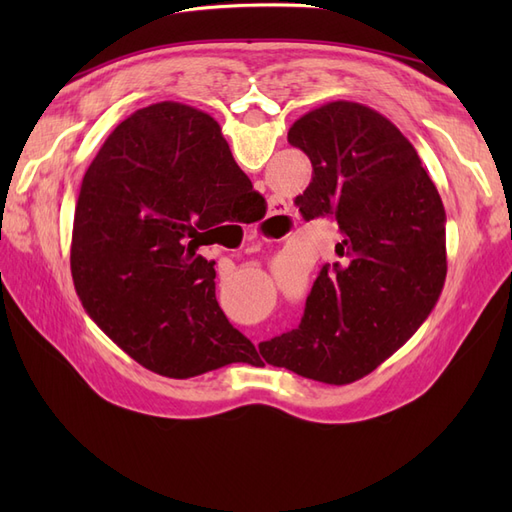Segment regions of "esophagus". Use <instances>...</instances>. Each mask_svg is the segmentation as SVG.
<instances>
[{"label": "esophagus", "mask_w": 512, "mask_h": 512, "mask_svg": "<svg viewBox=\"0 0 512 512\" xmlns=\"http://www.w3.org/2000/svg\"><path fill=\"white\" fill-rule=\"evenodd\" d=\"M286 211H288V207H286L284 200H280V198H271V213H269V220H273V222H280V220H284V218H286ZM250 239H256V235H252Z\"/></svg>", "instance_id": "1"}]
</instances>
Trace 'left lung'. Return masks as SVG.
Masks as SVG:
<instances>
[{"mask_svg":"<svg viewBox=\"0 0 512 512\" xmlns=\"http://www.w3.org/2000/svg\"><path fill=\"white\" fill-rule=\"evenodd\" d=\"M288 143L314 168L294 205L305 220L337 222L342 260L322 267L299 329L258 350L303 378L350 384L404 346L436 305L446 277L444 205L408 138L359 102L305 113Z\"/></svg>","mask_w":512,"mask_h":512,"instance_id":"1","label":"left lung"}]
</instances>
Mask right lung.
Instances as JSON below:
<instances>
[{"mask_svg": "<svg viewBox=\"0 0 512 512\" xmlns=\"http://www.w3.org/2000/svg\"><path fill=\"white\" fill-rule=\"evenodd\" d=\"M256 213L265 198L211 115L181 102L132 113L89 164L76 200L70 269L85 312L166 378L254 363V344L215 299V260L198 247Z\"/></svg>", "mask_w": 512, "mask_h": 512, "instance_id": "1", "label": "right lung"}]
</instances>
